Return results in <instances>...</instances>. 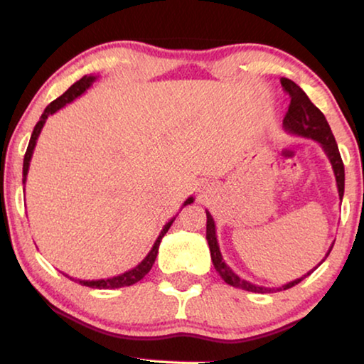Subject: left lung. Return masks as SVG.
Returning a JSON list of instances; mask_svg holds the SVG:
<instances>
[{
	"instance_id": "8db88e82",
	"label": "left lung",
	"mask_w": 364,
	"mask_h": 364,
	"mask_svg": "<svg viewBox=\"0 0 364 364\" xmlns=\"http://www.w3.org/2000/svg\"><path fill=\"white\" fill-rule=\"evenodd\" d=\"M281 85L286 90V93H289L291 97V105L289 109L286 112V117L283 121V127L286 132L294 134V135H301V137H307L316 140V142L321 144L322 150L325 151V155L328 156L330 164H332L333 173H335V180H337V188H338V196L340 199H343V191H345V166L343 161H341L340 151H338V145L335 142V137L330 130V126L327 122V119L322 114V111L318 109L317 106L312 105V101L309 100V96L304 93L301 86H297L292 80L287 78H281ZM205 215H208V224H205V238H208L209 243V250H210V259H213L214 268L217 269V273L220 274V278L225 281L227 284L234 286V287H240V289L250 291V292H259V294H264V292H276V291H284L289 289V287L296 286L297 283L312 273L318 264H321L325 258L330 255V250L332 247L328 248L327 255L322 259L321 263L317 264L312 271H309L307 274H304L302 278H297L291 283L283 284L279 287H264V286H258L253 284L250 281L242 279L240 276L235 274L234 271L230 269L229 264H225L224 258H222L220 248H219V242H217V235H215V224L213 215H210L209 210H205Z\"/></svg>"
}]
</instances>
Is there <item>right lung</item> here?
<instances>
[{
    "label": "right lung",
    "instance_id": "obj_1",
    "mask_svg": "<svg viewBox=\"0 0 364 364\" xmlns=\"http://www.w3.org/2000/svg\"><path fill=\"white\" fill-rule=\"evenodd\" d=\"M96 80H97L96 75H85V77L81 78V80H78L77 83H73L72 86H70V88H68L67 91H65V93H63L60 97H57L55 101H52L50 105H48V106L46 107V111L42 112V116H41V119H39V122L36 124L34 130H32V135H31L29 145H27V150H26V155H24V165H23V184H26L27 173H29V165H31L32 154H34V149H36L37 139H39V135H41V132H42V127H43V124H46L47 117H48V116H52V114H55L58 109H62L63 106H67V105H70V102H72V101L77 100V97L83 95L85 91L88 90L90 86L93 85ZM193 200H194V199H193V196H191V198H188L186 200H184V204L181 205V209L184 208V205L191 204ZM176 215H178V214H176ZM175 219H176V217H173V219H170V220L166 222L165 227H164V229H161L159 238H156V240H155L154 247H151V250L149 252L147 257H145V258L142 259V262H140V263L137 264V267H134L132 269L126 271V273L117 274V276H112V278H106V279H91V281H90V279H75V278H72V276H68V274H65V276H67V278H70V279H73V281H78V283H80L81 286L96 287V289H117V287L132 286V284H135V283H139V281L142 279L144 276L147 274L149 271L151 269V267H154L155 258H156V253H159V247H160L161 238L165 237V234L168 232V229H170V227H171L173 222H175Z\"/></svg>",
    "mask_w": 364,
    "mask_h": 364
}]
</instances>
